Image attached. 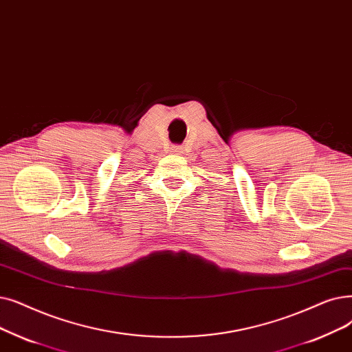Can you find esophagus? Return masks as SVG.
I'll return each mask as SVG.
<instances>
[{"label": "esophagus", "mask_w": 352, "mask_h": 352, "mask_svg": "<svg viewBox=\"0 0 352 352\" xmlns=\"http://www.w3.org/2000/svg\"><path fill=\"white\" fill-rule=\"evenodd\" d=\"M173 152H179V148H178V146H175V148H174V151H173Z\"/></svg>", "instance_id": "1"}]
</instances>
